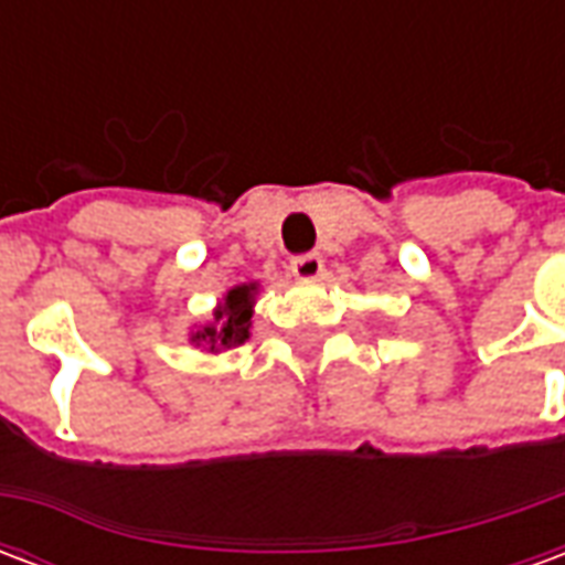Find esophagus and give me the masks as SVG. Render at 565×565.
Listing matches in <instances>:
<instances>
[{
	"mask_svg": "<svg viewBox=\"0 0 565 565\" xmlns=\"http://www.w3.org/2000/svg\"><path fill=\"white\" fill-rule=\"evenodd\" d=\"M290 271H294L299 281H318L320 275H323V257H320V254H302V257H294Z\"/></svg>",
	"mask_w": 565,
	"mask_h": 565,
	"instance_id": "34e87169",
	"label": "esophagus"
}]
</instances>
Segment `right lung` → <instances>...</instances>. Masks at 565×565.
I'll list each match as a JSON object with an SVG mask.
<instances>
[{"mask_svg": "<svg viewBox=\"0 0 565 565\" xmlns=\"http://www.w3.org/2000/svg\"><path fill=\"white\" fill-rule=\"evenodd\" d=\"M259 281L235 284L214 308V318L190 332V344H196L209 354H223L250 339L254 327V306H257Z\"/></svg>", "mask_w": 565, "mask_h": 565, "instance_id": "add662e5", "label": "right lung"}]
</instances>
